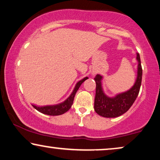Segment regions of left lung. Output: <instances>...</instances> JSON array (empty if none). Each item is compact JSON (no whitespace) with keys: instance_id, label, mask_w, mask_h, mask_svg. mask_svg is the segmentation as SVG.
<instances>
[{"instance_id":"obj_1","label":"left lung","mask_w":160,"mask_h":160,"mask_svg":"<svg viewBox=\"0 0 160 160\" xmlns=\"http://www.w3.org/2000/svg\"><path fill=\"white\" fill-rule=\"evenodd\" d=\"M136 60L138 61L137 78L134 85L129 90L118 94L114 97H108L104 93L102 87V76L100 74H97L95 76L96 92L94 109L98 114L106 118L117 117L126 113L132 106L138 95L143 73L138 53L136 54Z\"/></svg>"}]
</instances>
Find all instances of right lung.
Here are the masks:
<instances>
[{
  "instance_id": "right-lung-1",
  "label": "right lung",
  "mask_w": 160,
  "mask_h": 160,
  "mask_svg": "<svg viewBox=\"0 0 160 160\" xmlns=\"http://www.w3.org/2000/svg\"><path fill=\"white\" fill-rule=\"evenodd\" d=\"M88 77H85L83 78V79L80 80L79 82L76 83L75 87H74L73 92L71 94V95L69 96L68 98H67L65 101H63L61 103L57 104V105H53V106H35V105H32L33 106L34 108H36L37 111H38L39 112L44 113V114L49 115V116H58L63 114V113L67 112L71 108L73 102L74 97H75V95L76 92L79 88L83 82H84L85 80H87Z\"/></svg>"
}]
</instances>
